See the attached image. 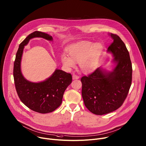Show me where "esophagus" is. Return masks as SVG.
I'll list each match as a JSON object with an SVG mask.
<instances>
[{"label": "esophagus", "mask_w": 146, "mask_h": 146, "mask_svg": "<svg viewBox=\"0 0 146 146\" xmlns=\"http://www.w3.org/2000/svg\"><path fill=\"white\" fill-rule=\"evenodd\" d=\"M72 77H73V80H74V79H78V78H79V77H78L77 74H73Z\"/></svg>", "instance_id": "1"}]
</instances>
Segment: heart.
I'll return each mask as SVG.
<instances>
[{"label":"heart","mask_w":146,"mask_h":146,"mask_svg":"<svg viewBox=\"0 0 146 146\" xmlns=\"http://www.w3.org/2000/svg\"><path fill=\"white\" fill-rule=\"evenodd\" d=\"M103 50L100 43L93 44L91 41H81L70 46L67 51L70 57L63 55L61 60L64 65L69 69L75 66V62H79L81 70L89 73L96 68L98 59Z\"/></svg>","instance_id":"1"}]
</instances>
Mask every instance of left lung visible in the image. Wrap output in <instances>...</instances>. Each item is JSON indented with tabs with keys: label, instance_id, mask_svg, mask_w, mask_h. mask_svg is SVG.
<instances>
[{
	"label": "left lung",
	"instance_id": "1",
	"mask_svg": "<svg viewBox=\"0 0 146 146\" xmlns=\"http://www.w3.org/2000/svg\"><path fill=\"white\" fill-rule=\"evenodd\" d=\"M113 41L108 51L117 64L111 72L100 68L81 77L82 97L86 107L96 115H103L119 108L128 94L132 78V67L125 44L116 34L110 33Z\"/></svg>",
	"mask_w": 146,
	"mask_h": 146
}]
</instances>
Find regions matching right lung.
<instances>
[{
    "label": "right lung",
    "instance_id": "obj_1",
    "mask_svg": "<svg viewBox=\"0 0 146 146\" xmlns=\"http://www.w3.org/2000/svg\"><path fill=\"white\" fill-rule=\"evenodd\" d=\"M33 37L52 40L50 35L35 31L19 44L14 64V84L19 99L26 106L39 113H48L60 105L64 92L72 81V77L70 73L56 69L50 77L43 82H32L24 78L21 72V60L24 46Z\"/></svg>",
    "mask_w": 146,
    "mask_h": 146
}]
</instances>
